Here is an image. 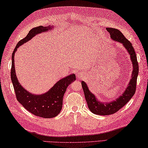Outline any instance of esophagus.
<instances>
[{
  "instance_id": "esophagus-1",
  "label": "esophagus",
  "mask_w": 148,
  "mask_h": 148,
  "mask_svg": "<svg viewBox=\"0 0 148 148\" xmlns=\"http://www.w3.org/2000/svg\"><path fill=\"white\" fill-rule=\"evenodd\" d=\"M76 76L79 78V79H82L83 78V76H84V75H83L81 72L80 71H77V73H76Z\"/></svg>"
}]
</instances>
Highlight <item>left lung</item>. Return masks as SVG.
<instances>
[{
	"mask_svg": "<svg viewBox=\"0 0 148 148\" xmlns=\"http://www.w3.org/2000/svg\"><path fill=\"white\" fill-rule=\"evenodd\" d=\"M106 29L110 33V37L113 40L122 43L127 49L131 56V62L133 64V70L130 82L129 83V85L123 94L116 100L111 102L102 103L98 101V100L95 98V96L90 92L85 83L83 81L82 82L83 90L89 109L93 114L102 115V116L111 115L117 112L130 100L136 92L137 78L139 73V65L137 60V56L131 42L126 39L123 34L117 29L107 27Z\"/></svg>",
	"mask_w": 148,
	"mask_h": 148,
	"instance_id": "obj_1",
	"label": "left lung"
}]
</instances>
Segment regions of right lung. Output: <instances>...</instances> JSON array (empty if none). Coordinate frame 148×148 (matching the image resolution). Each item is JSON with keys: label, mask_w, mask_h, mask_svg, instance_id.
Returning a JSON list of instances; mask_svg holds the SVG:
<instances>
[{"label": "right lung", "mask_w": 148, "mask_h": 148, "mask_svg": "<svg viewBox=\"0 0 148 148\" xmlns=\"http://www.w3.org/2000/svg\"><path fill=\"white\" fill-rule=\"evenodd\" d=\"M51 29L39 26L32 28L24 39L18 42L12 55L10 77L17 100L27 111L42 118H52L58 115L63 106V95L68 85L76 80L75 74L61 79L49 90L42 95H36L25 90L18 82L14 67V54L19 47L34 37L36 34Z\"/></svg>", "instance_id": "right-lung-1"}]
</instances>
